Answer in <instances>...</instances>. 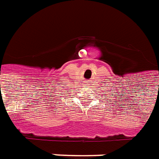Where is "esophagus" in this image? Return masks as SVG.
<instances>
[{
  "mask_svg": "<svg viewBox=\"0 0 159 159\" xmlns=\"http://www.w3.org/2000/svg\"><path fill=\"white\" fill-rule=\"evenodd\" d=\"M86 82H90V81H86Z\"/></svg>",
  "mask_w": 159,
  "mask_h": 159,
  "instance_id": "esophagus-1",
  "label": "esophagus"
}]
</instances>
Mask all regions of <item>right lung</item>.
Wrapping results in <instances>:
<instances>
[{
	"mask_svg": "<svg viewBox=\"0 0 159 159\" xmlns=\"http://www.w3.org/2000/svg\"><path fill=\"white\" fill-rule=\"evenodd\" d=\"M62 88H63V89H64V88H65V87H62Z\"/></svg>",
	"mask_w": 159,
	"mask_h": 159,
	"instance_id": "right-lung-1",
	"label": "right lung"
}]
</instances>
